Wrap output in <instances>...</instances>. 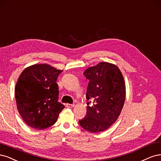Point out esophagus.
<instances>
[{"instance_id": "34e87169", "label": "esophagus", "mask_w": 161, "mask_h": 161, "mask_svg": "<svg viewBox=\"0 0 161 161\" xmlns=\"http://www.w3.org/2000/svg\"><path fill=\"white\" fill-rule=\"evenodd\" d=\"M66 106L67 108H73V107H74V104H70V103H67Z\"/></svg>"}]
</instances>
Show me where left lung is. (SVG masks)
<instances>
[{
  "label": "left lung",
  "instance_id": "1",
  "mask_svg": "<svg viewBox=\"0 0 161 161\" xmlns=\"http://www.w3.org/2000/svg\"><path fill=\"white\" fill-rule=\"evenodd\" d=\"M84 75L90 80L86 92L87 107L86 115L79 123L90 132L104 131L116 121L122 110L126 97L123 75L116 65L108 62L88 67Z\"/></svg>",
  "mask_w": 161,
  "mask_h": 161
}]
</instances>
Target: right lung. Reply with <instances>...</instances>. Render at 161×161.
Masks as SVG:
<instances>
[{
  "instance_id": "1",
  "label": "right lung",
  "mask_w": 161,
  "mask_h": 161,
  "mask_svg": "<svg viewBox=\"0 0 161 161\" xmlns=\"http://www.w3.org/2000/svg\"><path fill=\"white\" fill-rule=\"evenodd\" d=\"M61 72L48 64H35L20 75L15 86V99L20 116L30 127L42 130L51 126L65 108L58 102L56 83Z\"/></svg>"
}]
</instances>
